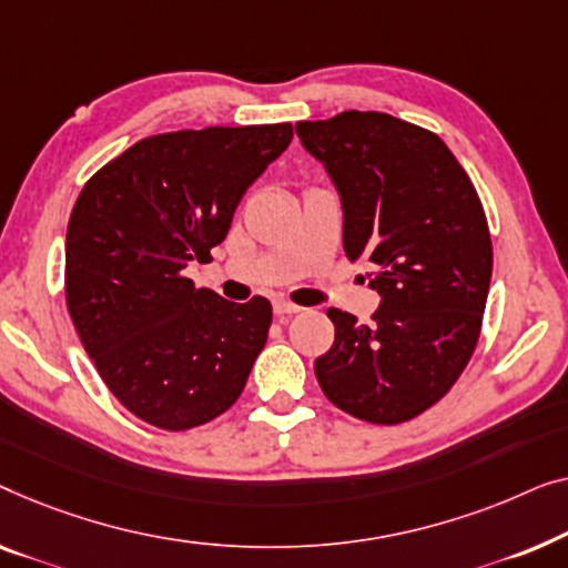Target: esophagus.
Returning <instances> with one entry per match:
<instances>
[{
	"label": "esophagus",
	"mask_w": 568,
	"mask_h": 568,
	"mask_svg": "<svg viewBox=\"0 0 568 568\" xmlns=\"http://www.w3.org/2000/svg\"><path fill=\"white\" fill-rule=\"evenodd\" d=\"M273 308H275V314H277V316H285V314H298V311H303L301 306H295V303L285 301V298H277V301L273 303Z\"/></svg>",
	"instance_id": "esophagus-1"
}]
</instances>
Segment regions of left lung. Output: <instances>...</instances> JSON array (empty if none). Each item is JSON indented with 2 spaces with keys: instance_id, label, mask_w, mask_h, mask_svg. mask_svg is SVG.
<instances>
[{
  "instance_id": "obj_1",
  "label": "left lung",
  "mask_w": 568,
  "mask_h": 568,
  "mask_svg": "<svg viewBox=\"0 0 568 568\" xmlns=\"http://www.w3.org/2000/svg\"><path fill=\"white\" fill-rule=\"evenodd\" d=\"M337 187L349 260L373 265L371 324L329 308L334 345L316 381L342 412L402 425L453 388L474 355L491 283V236L474 182L440 135L347 110L295 123Z\"/></svg>"
}]
</instances>
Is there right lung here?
<instances>
[{
  "label": "right lung",
  "instance_id": "obj_1",
  "mask_svg": "<svg viewBox=\"0 0 568 568\" xmlns=\"http://www.w3.org/2000/svg\"><path fill=\"white\" fill-rule=\"evenodd\" d=\"M291 123L149 135L94 172L67 229V308L100 378L159 429L205 425L242 396L267 298L231 303L185 277L226 239Z\"/></svg>",
  "mask_w": 568,
  "mask_h": 568
}]
</instances>
